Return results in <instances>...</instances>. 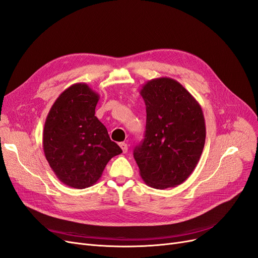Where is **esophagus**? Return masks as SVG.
<instances>
[{"label": "esophagus", "instance_id": "obj_1", "mask_svg": "<svg viewBox=\"0 0 258 258\" xmlns=\"http://www.w3.org/2000/svg\"><path fill=\"white\" fill-rule=\"evenodd\" d=\"M119 146H120V148H121L122 153H127V152H128V145H127V143L121 142V143H119Z\"/></svg>", "mask_w": 258, "mask_h": 258}]
</instances>
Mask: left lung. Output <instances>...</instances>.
Returning a JSON list of instances; mask_svg holds the SVG:
<instances>
[{"label": "left lung", "mask_w": 258, "mask_h": 258, "mask_svg": "<svg viewBox=\"0 0 258 258\" xmlns=\"http://www.w3.org/2000/svg\"><path fill=\"white\" fill-rule=\"evenodd\" d=\"M140 95L146 106L145 137L134 152L140 175L153 188L175 187L192 173L204 151V112L189 91L170 77L146 82Z\"/></svg>", "instance_id": "obj_1"}]
</instances>
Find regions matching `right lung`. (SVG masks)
Instances as JSON below:
<instances>
[{"instance_id":"1","label":"right lung","mask_w":258,"mask_h":258,"mask_svg":"<svg viewBox=\"0 0 258 258\" xmlns=\"http://www.w3.org/2000/svg\"><path fill=\"white\" fill-rule=\"evenodd\" d=\"M99 99L87 84H74L61 92L46 117L45 157L60 181L73 188L96 184L107 162L122 153L95 116Z\"/></svg>"}]
</instances>
